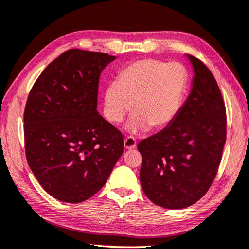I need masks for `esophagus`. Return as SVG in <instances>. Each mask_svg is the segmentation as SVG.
Instances as JSON below:
<instances>
[{
	"label": "esophagus",
	"instance_id": "1",
	"mask_svg": "<svg viewBox=\"0 0 249 249\" xmlns=\"http://www.w3.org/2000/svg\"><path fill=\"white\" fill-rule=\"evenodd\" d=\"M136 140L133 137H127L124 140V148L126 150H134L136 148Z\"/></svg>",
	"mask_w": 249,
	"mask_h": 249
}]
</instances>
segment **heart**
Listing matches in <instances>:
<instances>
[{
  "instance_id": "obj_1",
  "label": "heart",
  "mask_w": 249,
  "mask_h": 249,
  "mask_svg": "<svg viewBox=\"0 0 249 249\" xmlns=\"http://www.w3.org/2000/svg\"><path fill=\"white\" fill-rule=\"evenodd\" d=\"M187 74L179 63L144 58L122 70L115 83L105 90L106 114L121 123L133 104L134 115L127 124L130 133L152 127L162 129L176 118L186 91Z\"/></svg>"
}]
</instances>
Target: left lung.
<instances>
[{"mask_svg":"<svg viewBox=\"0 0 249 249\" xmlns=\"http://www.w3.org/2000/svg\"><path fill=\"white\" fill-rule=\"evenodd\" d=\"M192 89L167 127L141 140L140 182L145 196L160 207L191 206L211 188L227 135L221 91L208 68L188 55Z\"/></svg>","mask_w":249,"mask_h":249,"instance_id":"obj_1","label":"left lung"}]
</instances>
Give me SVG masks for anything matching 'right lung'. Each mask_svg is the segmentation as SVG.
Segmentation results:
<instances>
[{"instance_id":"obj_1","label":"right lung","mask_w":249,"mask_h":249,"mask_svg":"<svg viewBox=\"0 0 249 249\" xmlns=\"http://www.w3.org/2000/svg\"><path fill=\"white\" fill-rule=\"evenodd\" d=\"M115 56L69 50L34 83L24 108V148L42 188L81 203L105 186L124 151L119 129L97 111L99 76Z\"/></svg>"}]
</instances>
